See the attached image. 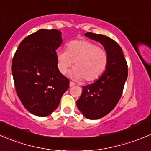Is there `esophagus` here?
<instances>
[{
	"instance_id": "34e87169",
	"label": "esophagus",
	"mask_w": 151,
	"mask_h": 151,
	"mask_svg": "<svg viewBox=\"0 0 151 151\" xmlns=\"http://www.w3.org/2000/svg\"><path fill=\"white\" fill-rule=\"evenodd\" d=\"M74 85H75V84H74V83H72V82H70V83H69V86H70V87H72V86H74Z\"/></svg>"
}]
</instances>
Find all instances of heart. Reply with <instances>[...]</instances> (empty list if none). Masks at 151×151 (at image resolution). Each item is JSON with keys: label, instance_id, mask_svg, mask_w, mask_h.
<instances>
[{"label": "heart", "instance_id": "1", "mask_svg": "<svg viewBox=\"0 0 151 151\" xmlns=\"http://www.w3.org/2000/svg\"><path fill=\"white\" fill-rule=\"evenodd\" d=\"M108 55L104 49L88 40H73L66 45V51L57 54L60 72L65 74L74 63L75 68L70 72L71 78L93 81L99 78L108 65Z\"/></svg>", "mask_w": 151, "mask_h": 151}]
</instances>
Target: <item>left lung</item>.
<instances>
[{
    "label": "left lung",
    "mask_w": 151,
    "mask_h": 151,
    "mask_svg": "<svg viewBox=\"0 0 151 151\" xmlns=\"http://www.w3.org/2000/svg\"><path fill=\"white\" fill-rule=\"evenodd\" d=\"M85 36L99 42L108 55V65L93 83L83 86L77 106L88 119H98L109 114L119 102L128 77V65L122 48L108 37L87 32Z\"/></svg>",
    "instance_id": "1"
}]
</instances>
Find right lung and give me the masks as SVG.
I'll return each instance as SVG.
<instances>
[{"label":"right lung","mask_w":151,"mask_h":151,"mask_svg":"<svg viewBox=\"0 0 151 151\" xmlns=\"http://www.w3.org/2000/svg\"><path fill=\"white\" fill-rule=\"evenodd\" d=\"M62 32L41 29L20 43L12 64L16 92L32 114L47 116L56 110L69 80L58 68L56 50Z\"/></svg>","instance_id":"add662e5"}]
</instances>
